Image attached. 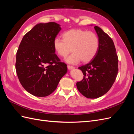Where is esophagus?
<instances>
[{
  "label": "esophagus",
  "instance_id": "obj_1",
  "mask_svg": "<svg viewBox=\"0 0 134 134\" xmlns=\"http://www.w3.org/2000/svg\"><path fill=\"white\" fill-rule=\"evenodd\" d=\"M67 67H68V69H69V70L73 69H74V68H75V67H74V66H71V65H68Z\"/></svg>",
  "mask_w": 134,
  "mask_h": 134
}]
</instances>
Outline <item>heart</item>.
<instances>
[{"label":"heart","mask_w":134,"mask_h":134,"mask_svg":"<svg viewBox=\"0 0 134 134\" xmlns=\"http://www.w3.org/2000/svg\"><path fill=\"white\" fill-rule=\"evenodd\" d=\"M63 38H56L54 41L55 51L61 57L65 58L71 51V55L66 59L70 64H77L81 60L88 63L98 52L99 40L95 33L83 30H70L63 34Z\"/></svg>","instance_id":"heart-1"}]
</instances>
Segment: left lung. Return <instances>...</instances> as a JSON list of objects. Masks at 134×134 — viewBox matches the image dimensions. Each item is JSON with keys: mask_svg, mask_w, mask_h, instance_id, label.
I'll return each mask as SVG.
<instances>
[{"mask_svg": "<svg viewBox=\"0 0 134 134\" xmlns=\"http://www.w3.org/2000/svg\"><path fill=\"white\" fill-rule=\"evenodd\" d=\"M94 29L99 47L92 60L78 68L83 72L82 80L76 83L80 93L88 98H97L111 89L118 73V56L113 40L98 26Z\"/></svg>", "mask_w": 134, "mask_h": 134, "instance_id": "1", "label": "left lung"}]
</instances>
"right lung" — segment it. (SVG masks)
<instances>
[{
  "instance_id": "obj_1",
  "label": "right lung",
  "mask_w": 134,
  "mask_h": 134,
  "mask_svg": "<svg viewBox=\"0 0 134 134\" xmlns=\"http://www.w3.org/2000/svg\"><path fill=\"white\" fill-rule=\"evenodd\" d=\"M61 30L55 22L39 23L23 36L15 69L22 87L36 97L51 94L66 73V64L55 53L54 41Z\"/></svg>"
}]
</instances>
